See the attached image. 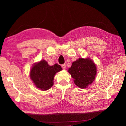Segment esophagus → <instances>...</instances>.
<instances>
[{
  "label": "esophagus",
  "instance_id": "1",
  "mask_svg": "<svg viewBox=\"0 0 126 126\" xmlns=\"http://www.w3.org/2000/svg\"><path fill=\"white\" fill-rule=\"evenodd\" d=\"M62 68H63V69H66V64H63L62 65Z\"/></svg>",
  "mask_w": 126,
  "mask_h": 126
}]
</instances>
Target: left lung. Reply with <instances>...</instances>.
<instances>
[{"instance_id": "obj_1", "label": "left lung", "mask_w": 126, "mask_h": 126, "mask_svg": "<svg viewBox=\"0 0 126 126\" xmlns=\"http://www.w3.org/2000/svg\"><path fill=\"white\" fill-rule=\"evenodd\" d=\"M76 86L86 88L92 83L96 75V66L90 59L79 58L72 63L68 69Z\"/></svg>"}]
</instances>
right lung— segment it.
Wrapping results in <instances>:
<instances>
[{
	"label": "right lung",
	"mask_w": 126,
	"mask_h": 126,
	"mask_svg": "<svg viewBox=\"0 0 126 126\" xmlns=\"http://www.w3.org/2000/svg\"><path fill=\"white\" fill-rule=\"evenodd\" d=\"M62 70V67L57 63L49 66L46 61L43 60L33 66L30 70V78L38 88L47 90L53 86L55 74Z\"/></svg>",
	"instance_id": "add662e5"
}]
</instances>
